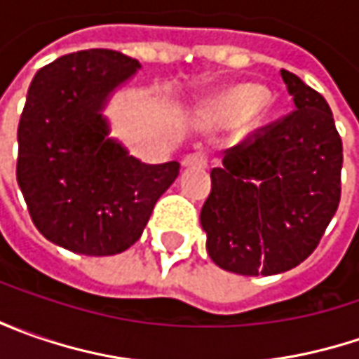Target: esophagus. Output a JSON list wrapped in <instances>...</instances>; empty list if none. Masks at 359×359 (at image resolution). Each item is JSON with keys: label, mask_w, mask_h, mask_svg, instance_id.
<instances>
[{"label": "esophagus", "mask_w": 359, "mask_h": 359, "mask_svg": "<svg viewBox=\"0 0 359 359\" xmlns=\"http://www.w3.org/2000/svg\"><path fill=\"white\" fill-rule=\"evenodd\" d=\"M182 163H184V168H205L208 165V158L201 151H194V154L186 156Z\"/></svg>", "instance_id": "obj_1"}]
</instances>
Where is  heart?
Masks as SVG:
<instances>
[{
	"label": "heart",
	"instance_id": "obj_1",
	"mask_svg": "<svg viewBox=\"0 0 359 359\" xmlns=\"http://www.w3.org/2000/svg\"><path fill=\"white\" fill-rule=\"evenodd\" d=\"M266 97L268 95L262 88L243 86V88L231 91V95L228 97V109L231 111V116H236V118H250L264 105Z\"/></svg>",
	"mask_w": 359,
	"mask_h": 359
}]
</instances>
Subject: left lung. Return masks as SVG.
<instances>
[{"label": "left lung", "instance_id": "left-lung-1", "mask_svg": "<svg viewBox=\"0 0 359 359\" xmlns=\"http://www.w3.org/2000/svg\"><path fill=\"white\" fill-rule=\"evenodd\" d=\"M296 109L226 149L200 214L215 266L276 276L316 250L341 194V140L324 97L282 69Z\"/></svg>", "mask_w": 359, "mask_h": 359}]
</instances>
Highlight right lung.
I'll use <instances>...</instances> for the list:
<instances>
[{"label": "right lung", "instance_id": "1", "mask_svg": "<svg viewBox=\"0 0 359 359\" xmlns=\"http://www.w3.org/2000/svg\"><path fill=\"white\" fill-rule=\"evenodd\" d=\"M142 69L111 49L57 57L35 74L18 128V184L35 228L74 254L116 255L142 238L177 161L144 163L104 111Z\"/></svg>", "mask_w": 359, "mask_h": 359}]
</instances>
